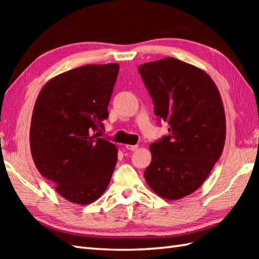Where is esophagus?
Wrapping results in <instances>:
<instances>
[{
	"instance_id": "34e87169",
	"label": "esophagus",
	"mask_w": 259,
	"mask_h": 259,
	"mask_svg": "<svg viewBox=\"0 0 259 259\" xmlns=\"http://www.w3.org/2000/svg\"><path fill=\"white\" fill-rule=\"evenodd\" d=\"M125 148L130 151H136L137 149H138V145H126Z\"/></svg>"
}]
</instances>
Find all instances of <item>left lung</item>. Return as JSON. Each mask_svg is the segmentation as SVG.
I'll return each instance as SVG.
<instances>
[{
    "label": "left lung",
    "mask_w": 259,
    "mask_h": 259,
    "mask_svg": "<svg viewBox=\"0 0 259 259\" xmlns=\"http://www.w3.org/2000/svg\"><path fill=\"white\" fill-rule=\"evenodd\" d=\"M157 117L169 136L149 146L151 162L145 179L153 192L177 200L205 183L222 156L226 117L221 93L205 71L175 58L139 67Z\"/></svg>",
    "instance_id": "left-lung-1"
}]
</instances>
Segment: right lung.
<instances>
[{
	"instance_id": "obj_1",
	"label": "right lung",
	"mask_w": 259,
	"mask_h": 259,
	"mask_svg": "<svg viewBox=\"0 0 259 259\" xmlns=\"http://www.w3.org/2000/svg\"><path fill=\"white\" fill-rule=\"evenodd\" d=\"M118 72V63L83 65L49 80L36 98L30 128L33 161L70 202L96 201L111 179L118 148L95 133L109 115Z\"/></svg>"
}]
</instances>
